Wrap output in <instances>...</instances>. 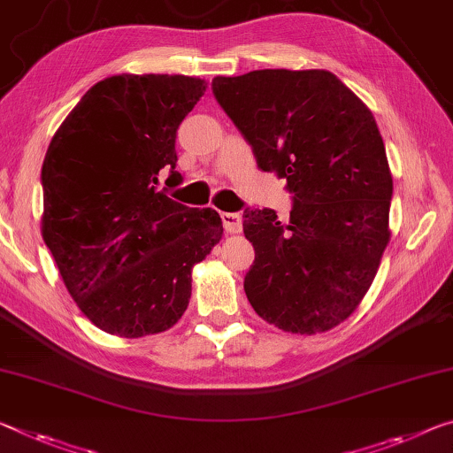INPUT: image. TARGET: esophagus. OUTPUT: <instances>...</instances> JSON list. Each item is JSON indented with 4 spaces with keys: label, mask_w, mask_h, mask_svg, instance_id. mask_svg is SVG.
<instances>
[{
    "label": "esophagus",
    "mask_w": 453,
    "mask_h": 453,
    "mask_svg": "<svg viewBox=\"0 0 453 453\" xmlns=\"http://www.w3.org/2000/svg\"><path fill=\"white\" fill-rule=\"evenodd\" d=\"M221 221L227 234H240L242 232V215L240 213H221Z\"/></svg>",
    "instance_id": "1"
}]
</instances>
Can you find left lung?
<instances>
[{
    "label": "left lung",
    "instance_id": "obj_1",
    "mask_svg": "<svg viewBox=\"0 0 453 453\" xmlns=\"http://www.w3.org/2000/svg\"><path fill=\"white\" fill-rule=\"evenodd\" d=\"M213 95L252 145L257 167L286 179L288 224L243 211L256 250L250 304L286 333L317 334L361 304L391 240L393 177L367 104L328 70L215 76Z\"/></svg>",
    "mask_w": 453,
    "mask_h": 453
}]
</instances>
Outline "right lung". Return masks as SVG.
Masks as SVG:
<instances>
[{
    "mask_svg": "<svg viewBox=\"0 0 453 453\" xmlns=\"http://www.w3.org/2000/svg\"><path fill=\"white\" fill-rule=\"evenodd\" d=\"M207 82L183 74H117L96 82L50 141L42 238L92 325L139 339L188 311L191 270L224 235L215 210L159 191L179 185L175 139Z\"/></svg>",
    "mask_w": 453,
    "mask_h": 453,
    "instance_id": "obj_1",
    "label": "right lung"
}]
</instances>
